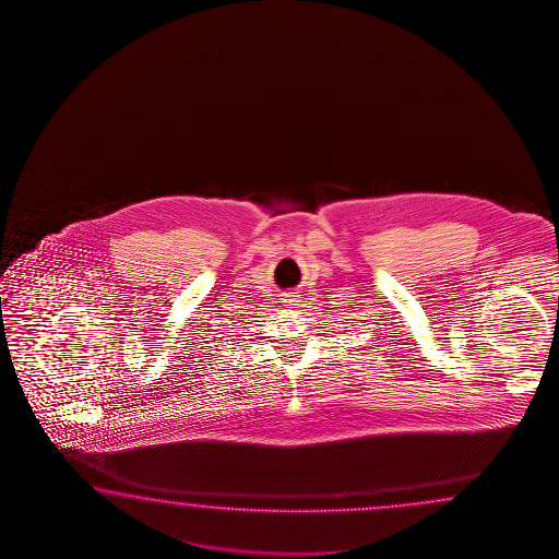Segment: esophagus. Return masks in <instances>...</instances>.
<instances>
[{"mask_svg": "<svg viewBox=\"0 0 559 559\" xmlns=\"http://www.w3.org/2000/svg\"><path fill=\"white\" fill-rule=\"evenodd\" d=\"M287 301H296V296H287Z\"/></svg>", "mask_w": 559, "mask_h": 559, "instance_id": "1", "label": "esophagus"}]
</instances>
